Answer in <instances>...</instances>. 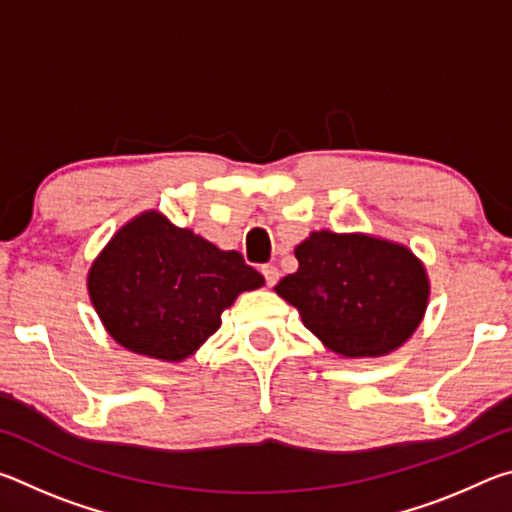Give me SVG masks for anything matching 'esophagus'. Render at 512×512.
<instances>
[{"mask_svg": "<svg viewBox=\"0 0 512 512\" xmlns=\"http://www.w3.org/2000/svg\"><path fill=\"white\" fill-rule=\"evenodd\" d=\"M262 275H264L268 287H275L277 280H280V271H277V266H273V264L262 266Z\"/></svg>", "mask_w": 512, "mask_h": 512, "instance_id": "obj_1", "label": "esophagus"}]
</instances>
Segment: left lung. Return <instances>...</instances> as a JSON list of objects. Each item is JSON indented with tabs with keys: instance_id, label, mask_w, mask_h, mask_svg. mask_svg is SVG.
I'll use <instances>...</instances> for the list:
<instances>
[{
	"instance_id": "8db88e82",
	"label": "left lung",
	"mask_w": 512,
	"mask_h": 512,
	"mask_svg": "<svg viewBox=\"0 0 512 512\" xmlns=\"http://www.w3.org/2000/svg\"><path fill=\"white\" fill-rule=\"evenodd\" d=\"M296 259L277 296L341 357H384L411 339L427 311V271L402 244L320 230L296 246Z\"/></svg>"
}]
</instances>
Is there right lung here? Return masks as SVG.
<instances>
[{
	"label": "right lung",
	"instance_id": "add662e5",
	"mask_svg": "<svg viewBox=\"0 0 512 512\" xmlns=\"http://www.w3.org/2000/svg\"><path fill=\"white\" fill-rule=\"evenodd\" d=\"M262 284L237 250L216 248L155 210L117 230L88 275L90 300L112 339L173 363L210 339L239 293Z\"/></svg>",
	"mask_w": 512,
	"mask_h": 512
}]
</instances>
